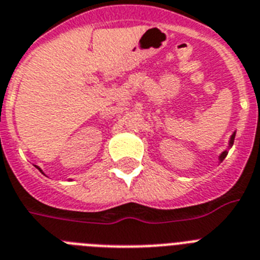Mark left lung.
<instances>
[{
    "label": "left lung",
    "mask_w": 260,
    "mask_h": 260,
    "mask_svg": "<svg viewBox=\"0 0 260 260\" xmlns=\"http://www.w3.org/2000/svg\"><path fill=\"white\" fill-rule=\"evenodd\" d=\"M234 137H235V134H233V136H231V139H230V147H231V145H233V144H234ZM226 156H228V150H224L223 153H222L221 156H219V160L223 161L224 157H226Z\"/></svg>",
    "instance_id": "8db88e82"
}]
</instances>
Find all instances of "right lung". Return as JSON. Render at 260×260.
Segmentation results:
<instances>
[{"label": "right lung", "instance_id": "right-lung-1", "mask_svg": "<svg viewBox=\"0 0 260 260\" xmlns=\"http://www.w3.org/2000/svg\"><path fill=\"white\" fill-rule=\"evenodd\" d=\"M38 169H39V168H38ZM39 171H41V169H39Z\"/></svg>", "mask_w": 260, "mask_h": 260}]
</instances>
